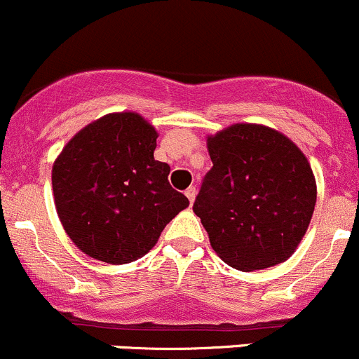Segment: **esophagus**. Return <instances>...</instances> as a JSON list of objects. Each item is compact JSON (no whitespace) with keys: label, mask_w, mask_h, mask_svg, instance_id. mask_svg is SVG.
<instances>
[{"label":"esophagus","mask_w":359,"mask_h":359,"mask_svg":"<svg viewBox=\"0 0 359 359\" xmlns=\"http://www.w3.org/2000/svg\"><path fill=\"white\" fill-rule=\"evenodd\" d=\"M186 196H187V199H189V203L192 205V201H194V198H196V187H194V186L187 187V189H186Z\"/></svg>","instance_id":"esophagus-1"}]
</instances>
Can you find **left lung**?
Instances as JSON below:
<instances>
[{
  "label": "left lung",
  "instance_id": "obj_1",
  "mask_svg": "<svg viewBox=\"0 0 359 359\" xmlns=\"http://www.w3.org/2000/svg\"><path fill=\"white\" fill-rule=\"evenodd\" d=\"M213 167L192 210L211 248L237 270L285 262L306 233L316 184L306 156L280 132L236 123L208 137Z\"/></svg>",
  "mask_w": 359,
  "mask_h": 359
}]
</instances>
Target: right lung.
<instances>
[{"instance_id": "right-lung-1", "label": "right lung", "mask_w": 359, "mask_h": 359, "mask_svg": "<svg viewBox=\"0 0 359 359\" xmlns=\"http://www.w3.org/2000/svg\"><path fill=\"white\" fill-rule=\"evenodd\" d=\"M158 134L137 113H111L70 139L53 165V194L63 229L82 252L123 265L156 244L189 206L154 160Z\"/></svg>"}]
</instances>
